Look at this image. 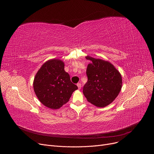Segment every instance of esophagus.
I'll return each instance as SVG.
<instances>
[{
	"label": "esophagus",
	"instance_id": "obj_1",
	"mask_svg": "<svg viewBox=\"0 0 154 154\" xmlns=\"http://www.w3.org/2000/svg\"><path fill=\"white\" fill-rule=\"evenodd\" d=\"M77 86H78V88H79V90H80V88H81V84H80V83H78L77 84Z\"/></svg>",
	"mask_w": 154,
	"mask_h": 154
}]
</instances>
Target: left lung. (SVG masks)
Here are the masks:
<instances>
[{"mask_svg":"<svg viewBox=\"0 0 154 154\" xmlns=\"http://www.w3.org/2000/svg\"><path fill=\"white\" fill-rule=\"evenodd\" d=\"M86 69L88 81L83 88L87 100L98 107L110 104L118 96L122 87L119 72L109 61L90 56Z\"/></svg>","mask_w":154,"mask_h":154,"instance_id":"8db88e82","label":"left lung"}]
</instances>
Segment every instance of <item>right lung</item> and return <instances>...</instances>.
Returning <instances> with one entry per match:
<instances>
[{
    "instance_id": "1",
    "label": "right lung",
    "mask_w": 154,
    "mask_h": 154,
    "mask_svg": "<svg viewBox=\"0 0 154 154\" xmlns=\"http://www.w3.org/2000/svg\"><path fill=\"white\" fill-rule=\"evenodd\" d=\"M64 63L58 59L48 60L36 73L34 91L39 100L51 109H58L66 103L72 93L78 89L64 71Z\"/></svg>"
}]
</instances>
